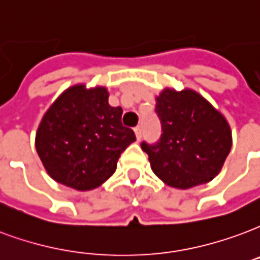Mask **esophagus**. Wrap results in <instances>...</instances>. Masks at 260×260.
I'll return each mask as SVG.
<instances>
[{
	"instance_id": "esophagus-1",
	"label": "esophagus",
	"mask_w": 260,
	"mask_h": 260,
	"mask_svg": "<svg viewBox=\"0 0 260 260\" xmlns=\"http://www.w3.org/2000/svg\"><path fill=\"white\" fill-rule=\"evenodd\" d=\"M135 135H136V139L138 140L142 139V128H140V126H136L135 128Z\"/></svg>"
}]
</instances>
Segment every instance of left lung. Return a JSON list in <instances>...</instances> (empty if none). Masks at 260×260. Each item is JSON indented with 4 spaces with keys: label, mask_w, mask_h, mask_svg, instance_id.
Wrapping results in <instances>:
<instances>
[{
    "label": "left lung",
    "mask_w": 260,
    "mask_h": 260,
    "mask_svg": "<svg viewBox=\"0 0 260 260\" xmlns=\"http://www.w3.org/2000/svg\"><path fill=\"white\" fill-rule=\"evenodd\" d=\"M155 113L162 134L142 142L151 169L171 187L190 189L212 180L232 149L228 121L197 92L165 89Z\"/></svg>",
    "instance_id": "8db88e82"
}]
</instances>
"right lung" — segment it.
I'll return each mask as SVG.
<instances>
[{
	"label": "right lung",
	"instance_id": "right-lung-1",
	"mask_svg": "<svg viewBox=\"0 0 260 260\" xmlns=\"http://www.w3.org/2000/svg\"><path fill=\"white\" fill-rule=\"evenodd\" d=\"M121 115V107L109 105L106 88L76 85L63 92L36 135V149L51 178L80 191L110 178L121 153L136 140Z\"/></svg>",
	"mask_w": 260,
	"mask_h": 260
}]
</instances>
